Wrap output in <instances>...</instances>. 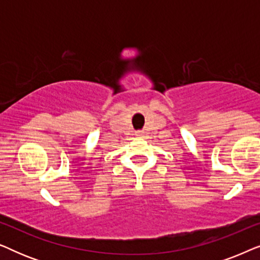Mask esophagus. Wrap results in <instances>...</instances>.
<instances>
[{
    "mask_svg": "<svg viewBox=\"0 0 260 260\" xmlns=\"http://www.w3.org/2000/svg\"><path fill=\"white\" fill-rule=\"evenodd\" d=\"M142 131H136V133H135V135H136V136H142Z\"/></svg>",
    "mask_w": 260,
    "mask_h": 260,
    "instance_id": "obj_1",
    "label": "esophagus"
}]
</instances>
